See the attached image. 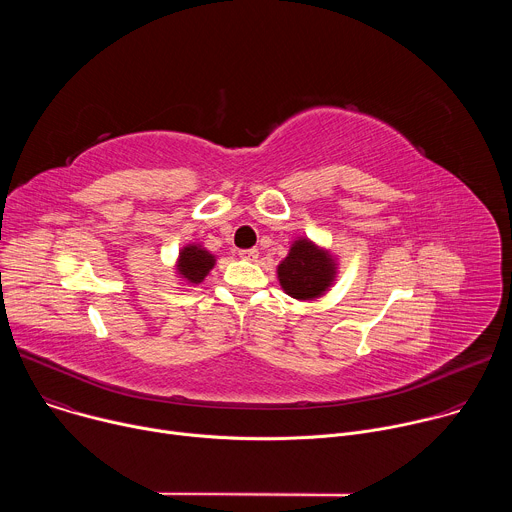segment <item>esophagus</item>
<instances>
[{
	"label": "esophagus",
	"mask_w": 512,
	"mask_h": 512,
	"mask_svg": "<svg viewBox=\"0 0 512 512\" xmlns=\"http://www.w3.org/2000/svg\"><path fill=\"white\" fill-rule=\"evenodd\" d=\"M239 257L243 261H257L259 259V251L257 249H243V251H239Z\"/></svg>",
	"instance_id": "34e87169"
}]
</instances>
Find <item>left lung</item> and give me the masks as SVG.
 Here are the masks:
<instances>
[{
  "label": "left lung",
  "mask_w": 512,
  "mask_h": 512,
  "mask_svg": "<svg viewBox=\"0 0 512 512\" xmlns=\"http://www.w3.org/2000/svg\"><path fill=\"white\" fill-rule=\"evenodd\" d=\"M338 255L308 237H296L277 265V281L289 298L314 302L326 296L338 277Z\"/></svg>",
  "instance_id": "1"
}]
</instances>
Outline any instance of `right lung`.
Instances as JSON below:
<instances>
[{"label": "right lung", "mask_w": 512, "mask_h": 512, "mask_svg": "<svg viewBox=\"0 0 512 512\" xmlns=\"http://www.w3.org/2000/svg\"><path fill=\"white\" fill-rule=\"evenodd\" d=\"M216 265V255L210 253L202 243H186L174 261V273L182 287L200 285L210 269Z\"/></svg>", "instance_id": "obj_1"}]
</instances>
